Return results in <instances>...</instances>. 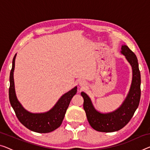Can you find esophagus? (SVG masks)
Segmentation results:
<instances>
[{
    "mask_svg": "<svg viewBox=\"0 0 150 150\" xmlns=\"http://www.w3.org/2000/svg\"><path fill=\"white\" fill-rule=\"evenodd\" d=\"M80 86H85V83H84V82L83 81H81V82H80Z\"/></svg>",
    "mask_w": 150,
    "mask_h": 150,
    "instance_id": "1",
    "label": "esophagus"
}]
</instances>
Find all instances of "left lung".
Here are the masks:
<instances>
[{
    "instance_id": "1",
    "label": "left lung",
    "mask_w": 150,
    "mask_h": 150,
    "mask_svg": "<svg viewBox=\"0 0 150 150\" xmlns=\"http://www.w3.org/2000/svg\"><path fill=\"white\" fill-rule=\"evenodd\" d=\"M121 52L133 69V81L129 93L122 106L111 113L101 114L93 108L88 96L81 92L83 108L91 127L100 132H115L121 129L130 121L139 106L141 98V75L137 57L127 46H122Z\"/></svg>"
}]
</instances>
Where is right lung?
Segmentation results:
<instances>
[{
    "mask_svg": "<svg viewBox=\"0 0 150 150\" xmlns=\"http://www.w3.org/2000/svg\"><path fill=\"white\" fill-rule=\"evenodd\" d=\"M15 57L16 54L13 59V65L9 77L10 86L8 89L9 101L11 106L15 111V115L19 122L31 131L40 133L52 132L59 128L62 124L71 100L77 93V87L62 96L57 104L50 111L41 114L29 112L22 107L15 96L13 79Z\"/></svg>",
    "mask_w": 150,
    "mask_h": 150,
    "instance_id": "right-lung-1",
    "label": "right lung"
}]
</instances>
